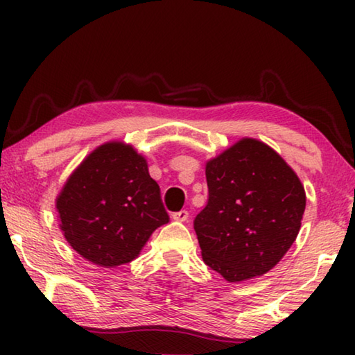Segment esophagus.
<instances>
[{"label":"esophagus","instance_id":"1","mask_svg":"<svg viewBox=\"0 0 355 355\" xmlns=\"http://www.w3.org/2000/svg\"><path fill=\"white\" fill-rule=\"evenodd\" d=\"M188 218H189V213L186 211V209H182V211H177V213L172 214V219L173 220H178V222L188 220Z\"/></svg>","mask_w":355,"mask_h":355}]
</instances>
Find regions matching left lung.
Segmentation results:
<instances>
[{"mask_svg": "<svg viewBox=\"0 0 355 355\" xmlns=\"http://www.w3.org/2000/svg\"><path fill=\"white\" fill-rule=\"evenodd\" d=\"M208 202L196 216L202 257L227 282L266 274L296 239L305 191L284 158L244 137L207 163Z\"/></svg>", "mask_w": 355, "mask_h": 355, "instance_id": "left-lung-1", "label": "left lung"}]
</instances>
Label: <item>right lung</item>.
Returning <instances> with one entry per match:
<instances>
[{
	"instance_id": "right-lung-1",
	"label": "right lung",
	"mask_w": 355,
	"mask_h": 355,
	"mask_svg": "<svg viewBox=\"0 0 355 355\" xmlns=\"http://www.w3.org/2000/svg\"><path fill=\"white\" fill-rule=\"evenodd\" d=\"M67 243L87 261L116 268L139 255L169 222L147 161L123 142H106L71 173L56 199Z\"/></svg>"
}]
</instances>
